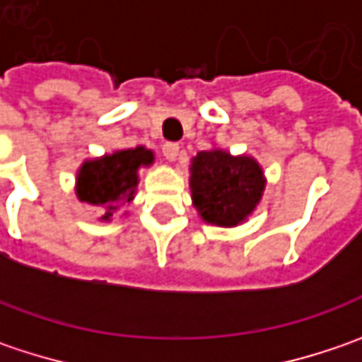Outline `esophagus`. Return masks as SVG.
Listing matches in <instances>:
<instances>
[{"label":"esophagus","instance_id":"obj_1","mask_svg":"<svg viewBox=\"0 0 362 362\" xmlns=\"http://www.w3.org/2000/svg\"><path fill=\"white\" fill-rule=\"evenodd\" d=\"M162 153L168 162H176V158L180 156V146L178 144H164L162 146Z\"/></svg>","mask_w":362,"mask_h":362}]
</instances>
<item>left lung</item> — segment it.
Returning <instances> with one entry per match:
<instances>
[{
	"label": "left lung",
	"mask_w": 362,
	"mask_h": 362,
	"mask_svg": "<svg viewBox=\"0 0 362 362\" xmlns=\"http://www.w3.org/2000/svg\"><path fill=\"white\" fill-rule=\"evenodd\" d=\"M188 186L198 216L214 227H239L257 211L265 172L253 156L223 148L198 151L188 165Z\"/></svg>",
	"instance_id": "obj_1"
}]
</instances>
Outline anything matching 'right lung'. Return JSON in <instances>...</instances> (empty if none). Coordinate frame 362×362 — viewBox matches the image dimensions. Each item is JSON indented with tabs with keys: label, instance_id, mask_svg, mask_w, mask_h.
Returning <instances> with one entry per match:
<instances>
[{
	"label": "right lung",
	"instance_id": "right-lung-1",
	"mask_svg": "<svg viewBox=\"0 0 362 362\" xmlns=\"http://www.w3.org/2000/svg\"><path fill=\"white\" fill-rule=\"evenodd\" d=\"M153 162L156 153L146 146L88 158L76 170L74 194L81 202L101 209V223H111L121 206L134 202L139 174Z\"/></svg>",
	"mask_w": 362,
	"mask_h": 362
}]
</instances>
